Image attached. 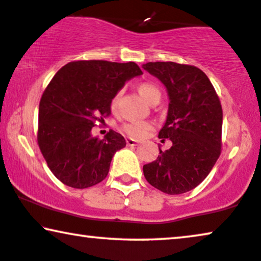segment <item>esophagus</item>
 I'll use <instances>...</instances> for the list:
<instances>
[{
    "label": "esophagus",
    "mask_w": 261,
    "mask_h": 261,
    "mask_svg": "<svg viewBox=\"0 0 261 261\" xmlns=\"http://www.w3.org/2000/svg\"><path fill=\"white\" fill-rule=\"evenodd\" d=\"M126 144L128 147H135V145L138 144V142L133 140V138H126Z\"/></svg>",
    "instance_id": "obj_1"
}]
</instances>
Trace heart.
I'll return each instance as SVG.
<instances>
[{
  "instance_id": "b5f03b06",
  "label": "heart",
  "mask_w": 261,
  "mask_h": 261,
  "mask_svg": "<svg viewBox=\"0 0 261 261\" xmlns=\"http://www.w3.org/2000/svg\"><path fill=\"white\" fill-rule=\"evenodd\" d=\"M137 89L142 98H143L147 102L151 103V105L158 101V100L160 101L161 92H160L159 87L156 86L155 83L142 82L137 86ZM119 96H120V92L114 95V98L112 99V103H111L112 107L117 106ZM151 128H152V124L149 123V121H143V120L130 121V123H125L123 126H121V130H123L128 137L136 138V140H141V138H143L145 135L151 130Z\"/></svg>"
}]
</instances>
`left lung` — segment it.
Instances as JSON below:
<instances>
[{"instance_id": "left-lung-1", "label": "left lung", "mask_w": 261, "mask_h": 261, "mask_svg": "<svg viewBox=\"0 0 261 261\" xmlns=\"http://www.w3.org/2000/svg\"><path fill=\"white\" fill-rule=\"evenodd\" d=\"M144 70L165 85L169 96L159 138L172 147L143 166L147 181L167 194L193 190L206 178L221 154L223 112L207 76L193 65L149 62Z\"/></svg>"}]
</instances>
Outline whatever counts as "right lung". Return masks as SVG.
Here are the masks:
<instances>
[{
	"mask_svg": "<svg viewBox=\"0 0 261 261\" xmlns=\"http://www.w3.org/2000/svg\"><path fill=\"white\" fill-rule=\"evenodd\" d=\"M143 74L134 62L76 61L57 71L41 95L38 145L50 171L64 185L87 189L101 182L116 151L126 145L116 131L92 136L96 121L125 82Z\"/></svg>",
	"mask_w": 261,
	"mask_h": 261,
	"instance_id": "add662e5",
	"label": "right lung"
}]
</instances>
